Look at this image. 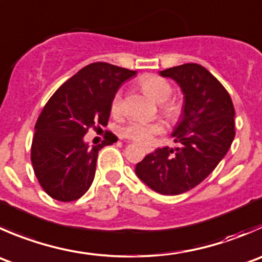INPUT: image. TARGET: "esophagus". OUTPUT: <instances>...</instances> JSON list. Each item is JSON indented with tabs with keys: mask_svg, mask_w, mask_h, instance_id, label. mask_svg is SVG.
Wrapping results in <instances>:
<instances>
[{
	"mask_svg": "<svg viewBox=\"0 0 262 262\" xmlns=\"http://www.w3.org/2000/svg\"><path fill=\"white\" fill-rule=\"evenodd\" d=\"M143 148H144V151L147 152V154H151V152H154V148H152V147H149V146H144Z\"/></svg>",
	"mask_w": 262,
	"mask_h": 262,
	"instance_id": "1",
	"label": "esophagus"
}]
</instances>
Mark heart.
<instances>
[{
    "mask_svg": "<svg viewBox=\"0 0 262 262\" xmlns=\"http://www.w3.org/2000/svg\"><path fill=\"white\" fill-rule=\"evenodd\" d=\"M139 85L148 97L159 102L160 111L169 120L175 121L180 118L183 113V103L179 98L172 97V88L170 83L159 75L147 74L139 78ZM111 114L119 116L123 113V92L116 91L113 96L110 105ZM164 132L161 123H146L142 120H132L123 128V136L132 141L147 143L152 137Z\"/></svg>",
    "mask_w": 262,
    "mask_h": 262,
    "instance_id": "b5f03b06",
    "label": "heart"
}]
</instances>
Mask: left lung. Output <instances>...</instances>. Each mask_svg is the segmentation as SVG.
I'll list each match as a JSON object with an SVG mask.
<instances>
[{"label": "left lung", "mask_w": 262, "mask_h": 262, "mask_svg": "<svg viewBox=\"0 0 262 262\" xmlns=\"http://www.w3.org/2000/svg\"><path fill=\"white\" fill-rule=\"evenodd\" d=\"M160 74L184 93L182 119L172 133L180 147L147 155L136 174L155 192L175 195L199 185L227 155L235 136V111L224 85L202 65L184 63Z\"/></svg>", "instance_id": "1"}]
</instances>
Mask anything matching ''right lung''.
<instances>
[{"label": "right lung", "instance_id": "add662e5", "mask_svg": "<svg viewBox=\"0 0 262 262\" xmlns=\"http://www.w3.org/2000/svg\"><path fill=\"white\" fill-rule=\"evenodd\" d=\"M133 70L107 62H93L63 83L43 107L35 123L30 148L33 170L40 187L61 202L80 199L93 182L98 151L118 137L91 148L83 137L90 129L107 125L113 96Z\"/></svg>", "mask_w": 262, "mask_h": 262}]
</instances>
